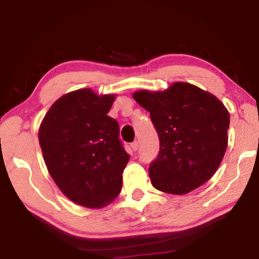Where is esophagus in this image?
Wrapping results in <instances>:
<instances>
[{"mask_svg": "<svg viewBox=\"0 0 259 259\" xmlns=\"http://www.w3.org/2000/svg\"><path fill=\"white\" fill-rule=\"evenodd\" d=\"M131 147H132L133 151H137L138 148H139V143H138V141H133V143L131 144Z\"/></svg>", "mask_w": 259, "mask_h": 259, "instance_id": "1", "label": "esophagus"}]
</instances>
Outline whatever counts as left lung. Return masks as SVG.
I'll list each match as a JSON object with an SVG mask.
<instances>
[{"label":"left lung","instance_id":"1","mask_svg":"<svg viewBox=\"0 0 259 259\" xmlns=\"http://www.w3.org/2000/svg\"><path fill=\"white\" fill-rule=\"evenodd\" d=\"M150 112L159 137V153L148 173L155 189L185 194L206 183L228 147L230 115L214 95L177 82L165 92L133 95Z\"/></svg>","mask_w":259,"mask_h":259}]
</instances>
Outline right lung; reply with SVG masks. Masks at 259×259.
Returning <instances> with one entry per match:
<instances>
[{
    "label": "right lung",
    "instance_id": "obj_1",
    "mask_svg": "<svg viewBox=\"0 0 259 259\" xmlns=\"http://www.w3.org/2000/svg\"><path fill=\"white\" fill-rule=\"evenodd\" d=\"M114 99L88 88L63 95L38 131L49 175L67 198L86 207H102L116 198L130 160L119 123L107 115Z\"/></svg>",
    "mask_w": 259,
    "mask_h": 259
}]
</instances>
